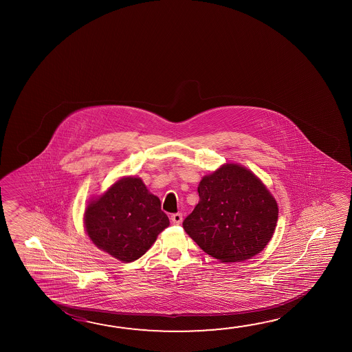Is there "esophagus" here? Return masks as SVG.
Listing matches in <instances>:
<instances>
[{"label":"esophagus","mask_w":352,"mask_h":352,"mask_svg":"<svg viewBox=\"0 0 352 352\" xmlns=\"http://www.w3.org/2000/svg\"><path fill=\"white\" fill-rule=\"evenodd\" d=\"M170 219H172V222H173L174 225H180L182 221H183V214L179 212L173 213V214L170 216Z\"/></svg>","instance_id":"obj_1"}]
</instances>
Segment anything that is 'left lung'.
Listing matches in <instances>:
<instances>
[{
  "label": "left lung",
  "instance_id": "8db88e82",
  "mask_svg": "<svg viewBox=\"0 0 352 352\" xmlns=\"http://www.w3.org/2000/svg\"><path fill=\"white\" fill-rule=\"evenodd\" d=\"M197 191L200 201L183 227L205 253L222 263L244 261L270 242L277 204L247 168L226 164L204 177Z\"/></svg>",
  "mask_w": 352,
  "mask_h": 352
}]
</instances>
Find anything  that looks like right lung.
<instances>
[{
    "label": "right lung",
    "mask_w": 352,
    "mask_h": 352,
    "mask_svg": "<svg viewBox=\"0 0 352 352\" xmlns=\"http://www.w3.org/2000/svg\"><path fill=\"white\" fill-rule=\"evenodd\" d=\"M85 226L98 248L129 263L151 248L169 219L142 180L127 177L87 206Z\"/></svg>",
    "instance_id": "1"
}]
</instances>
